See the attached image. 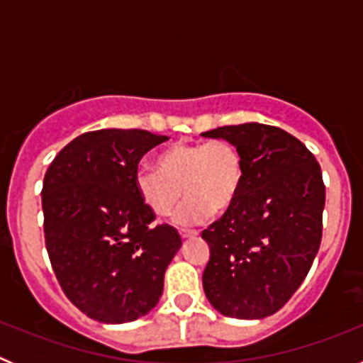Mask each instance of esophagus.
Here are the masks:
<instances>
[{"mask_svg": "<svg viewBox=\"0 0 363 363\" xmlns=\"http://www.w3.org/2000/svg\"><path fill=\"white\" fill-rule=\"evenodd\" d=\"M179 236H182V238H192V236H198V230L182 229V230H179Z\"/></svg>", "mask_w": 363, "mask_h": 363, "instance_id": "obj_1", "label": "esophagus"}]
</instances>
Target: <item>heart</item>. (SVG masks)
I'll return each mask as SVG.
<instances>
[{"instance_id": "1", "label": "heart", "mask_w": 363, "mask_h": 363, "mask_svg": "<svg viewBox=\"0 0 363 363\" xmlns=\"http://www.w3.org/2000/svg\"><path fill=\"white\" fill-rule=\"evenodd\" d=\"M156 165H140L134 172L138 196L154 214L167 216L185 192L187 200L174 216L179 225H196L213 213L223 214L243 184L242 156L225 140L174 143L156 154Z\"/></svg>"}]
</instances>
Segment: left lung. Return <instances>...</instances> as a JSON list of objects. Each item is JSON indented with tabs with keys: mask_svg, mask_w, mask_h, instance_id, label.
I'll return each mask as SVG.
<instances>
[{
	"mask_svg": "<svg viewBox=\"0 0 363 363\" xmlns=\"http://www.w3.org/2000/svg\"><path fill=\"white\" fill-rule=\"evenodd\" d=\"M201 136L233 143L243 162L238 198L201 233L211 251L205 296L229 318H265L296 293L320 249L322 169L300 140L271 125H229Z\"/></svg>",
	"mask_w": 363,
	"mask_h": 363,
	"instance_id": "8db88e82",
	"label": "left lung"
}]
</instances>
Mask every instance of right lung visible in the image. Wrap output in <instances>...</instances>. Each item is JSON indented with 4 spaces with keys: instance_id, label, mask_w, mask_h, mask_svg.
<instances>
[{
    "instance_id": "1",
    "label": "right lung",
    "mask_w": 363,
    "mask_h": 363,
    "mask_svg": "<svg viewBox=\"0 0 363 363\" xmlns=\"http://www.w3.org/2000/svg\"><path fill=\"white\" fill-rule=\"evenodd\" d=\"M165 140L140 129L85 133L45 172L50 264L67 298L96 322H133L154 309L182 247L174 227L152 225L154 213L134 187L140 160Z\"/></svg>"
}]
</instances>
